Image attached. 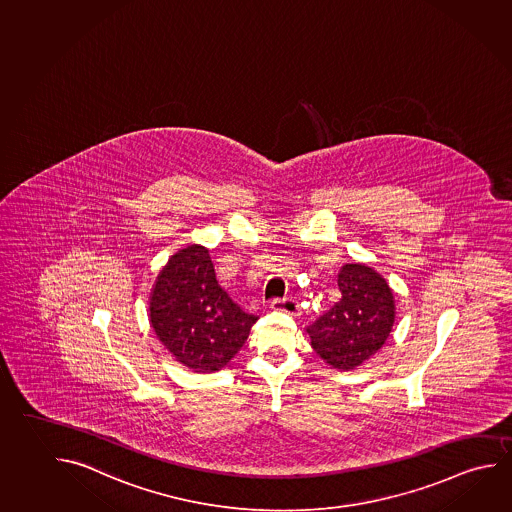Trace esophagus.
Segmentation results:
<instances>
[{"label": "esophagus", "instance_id": "esophagus-1", "mask_svg": "<svg viewBox=\"0 0 512 512\" xmlns=\"http://www.w3.org/2000/svg\"><path fill=\"white\" fill-rule=\"evenodd\" d=\"M270 308L276 312L290 313V315H299V304L292 297H276L270 301Z\"/></svg>", "mask_w": 512, "mask_h": 512}]
</instances>
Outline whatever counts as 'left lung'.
I'll return each mask as SVG.
<instances>
[{"label": "left lung", "instance_id": "obj_1", "mask_svg": "<svg viewBox=\"0 0 512 512\" xmlns=\"http://www.w3.org/2000/svg\"><path fill=\"white\" fill-rule=\"evenodd\" d=\"M338 290L342 299L306 331L317 355L335 369L349 371L385 344L396 308L387 281L367 265H344Z\"/></svg>", "mask_w": 512, "mask_h": 512}]
</instances>
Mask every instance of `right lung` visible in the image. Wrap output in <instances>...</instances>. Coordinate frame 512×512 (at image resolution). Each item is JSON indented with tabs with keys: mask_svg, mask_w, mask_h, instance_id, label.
I'll list each match as a JSON object with an SVG mask.
<instances>
[{
	"mask_svg": "<svg viewBox=\"0 0 512 512\" xmlns=\"http://www.w3.org/2000/svg\"><path fill=\"white\" fill-rule=\"evenodd\" d=\"M256 315L218 285L208 249L190 245L157 276L150 322L163 346L195 373L220 371L242 349Z\"/></svg>",
	"mask_w": 512,
	"mask_h": 512,
	"instance_id": "add662e5",
	"label": "right lung"
}]
</instances>
